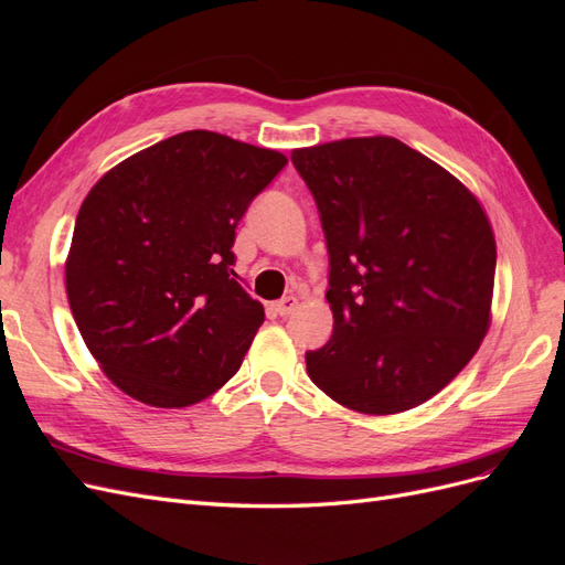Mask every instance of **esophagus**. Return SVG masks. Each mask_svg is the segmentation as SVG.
I'll return each mask as SVG.
<instances>
[{"instance_id":"obj_1","label":"esophagus","mask_w":565,"mask_h":565,"mask_svg":"<svg viewBox=\"0 0 565 565\" xmlns=\"http://www.w3.org/2000/svg\"><path fill=\"white\" fill-rule=\"evenodd\" d=\"M299 306V299L297 297H285L280 301L273 303V311H276L278 316H289Z\"/></svg>"}]
</instances>
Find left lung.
<instances>
[{"label": "left lung", "instance_id": "1", "mask_svg": "<svg viewBox=\"0 0 565 565\" xmlns=\"http://www.w3.org/2000/svg\"><path fill=\"white\" fill-rule=\"evenodd\" d=\"M330 254L334 330L311 382L363 415L448 386L490 328L498 247L469 188L393 136L292 150Z\"/></svg>", "mask_w": 565, "mask_h": 565}]
</instances>
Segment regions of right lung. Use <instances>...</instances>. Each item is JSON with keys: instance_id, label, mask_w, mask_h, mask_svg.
Instances as JSON below:
<instances>
[{"instance_id": "1", "label": "right lung", "mask_w": 565, "mask_h": 565, "mask_svg": "<svg viewBox=\"0 0 565 565\" xmlns=\"http://www.w3.org/2000/svg\"><path fill=\"white\" fill-rule=\"evenodd\" d=\"M287 164L193 129L115 164L84 198L65 289L106 377L152 407H188L241 370L262 301L237 282L235 228Z\"/></svg>"}]
</instances>
